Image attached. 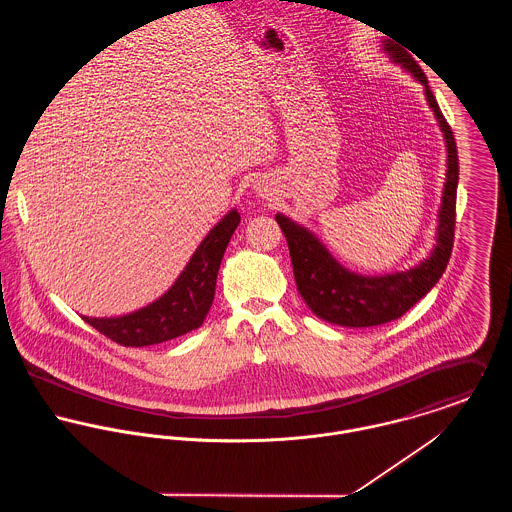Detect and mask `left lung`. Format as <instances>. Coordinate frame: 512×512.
<instances>
[{
  "instance_id": "1",
  "label": "left lung",
  "mask_w": 512,
  "mask_h": 512,
  "mask_svg": "<svg viewBox=\"0 0 512 512\" xmlns=\"http://www.w3.org/2000/svg\"><path fill=\"white\" fill-rule=\"evenodd\" d=\"M384 51L394 63L424 84L426 100L443 132L447 173L439 207L438 244L434 246V252L416 268L386 276H361L341 266L311 230L284 215H276V222L288 240L297 292L319 319L341 327H374L402 317L438 284L453 248L455 199L459 181V159L453 132L445 122L436 96L428 86V78L418 63L406 51H402L398 43L384 41Z\"/></svg>"
}]
</instances>
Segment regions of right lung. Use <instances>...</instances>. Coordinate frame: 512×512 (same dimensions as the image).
<instances>
[{"label": "right lung", "mask_w": 512, "mask_h": 512, "mask_svg": "<svg viewBox=\"0 0 512 512\" xmlns=\"http://www.w3.org/2000/svg\"><path fill=\"white\" fill-rule=\"evenodd\" d=\"M240 224L232 209L205 236L175 284L159 299L122 317H84L96 331L124 347H147L199 329L213 305L220 262Z\"/></svg>", "instance_id": "right-lung-1"}]
</instances>
